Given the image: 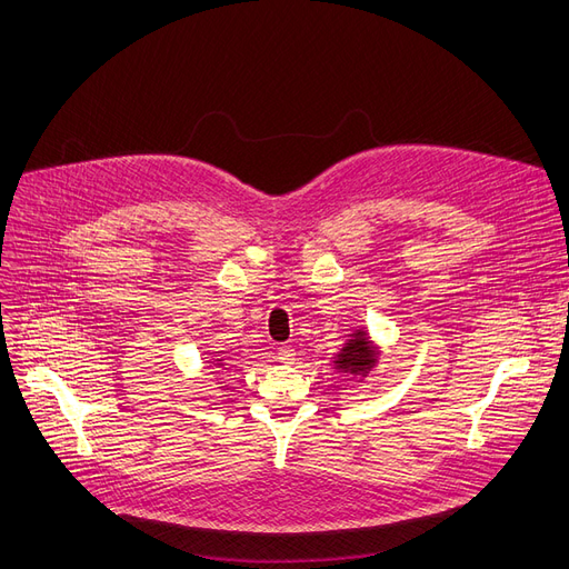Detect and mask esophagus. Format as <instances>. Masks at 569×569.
Returning <instances> with one entry per match:
<instances>
[{"instance_id":"obj_1","label":"esophagus","mask_w":569,"mask_h":569,"mask_svg":"<svg viewBox=\"0 0 569 569\" xmlns=\"http://www.w3.org/2000/svg\"><path fill=\"white\" fill-rule=\"evenodd\" d=\"M279 360L281 363H292L295 360V345H279Z\"/></svg>"}]
</instances>
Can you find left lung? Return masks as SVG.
<instances>
[{"label": "left lung", "instance_id": "8db88e82", "mask_svg": "<svg viewBox=\"0 0 569 569\" xmlns=\"http://www.w3.org/2000/svg\"><path fill=\"white\" fill-rule=\"evenodd\" d=\"M336 363L340 366V370L349 372V375H358V372H366L372 368L375 363V349L372 345L363 338V336H353L340 351Z\"/></svg>", "mask_w": 569, "mask_h": 569}]
</instances>
